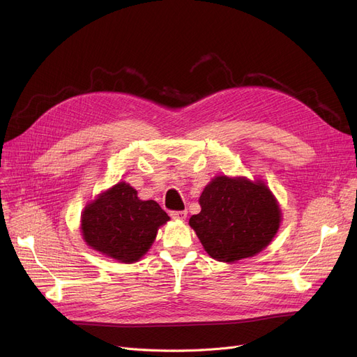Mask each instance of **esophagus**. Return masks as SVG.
Returning a JSON list of instances; mask_svg holds the SVG:
<instances>
[{"instance_id":"34e87169","label":"esophagus","mask_w":357,"mask_h":357,"mask_svg":"<svg viewBox=\"0 0 357 357\" xmlns=\"http://www.w3.org/2000/svg\"><path fill=\"white\" fill-rule=\"evenodd\" d=\"M186 215H188V213L186 211H171V217L175 218V220H185Z\"/></svg>"}]
</instances>
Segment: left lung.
<instances>
[{
    "label": "left lung",
    "instance_id": "obj_1",
    "mask_svg": "<svg viewBox=\"0 0 357 357\" xmlns=\"http://www.w3.org/2000/svg\"><path fill=\"white\" fill-rule=\"evenodd\" d=\"M190 218L202 246L218 261H237L264 250L280 224V208L264 181L215 176Z\"/></svg>",
    "mask_w": 357,
    "mask_h": 357
}]
</instances>
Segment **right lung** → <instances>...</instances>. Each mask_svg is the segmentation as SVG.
Segmentation results:
<instances>
[{
	"mask_svg": "<svg viewBox=\"0 0 357 357\" xmlns=\"http://www.w3.org/2000/svg\"><path fill=\"white\" fill-rule=\"evenodd\" d=\"M169 215L153 201H142L137 191L119 182L89 202L81 217L86 245L121 264H135L153 245Z\"/></svg>",
	"mask_w": 357,
	"mask_h": 357,
	"instance_id": "obj_1",
	"label": "right lung"
}]
</instances>
